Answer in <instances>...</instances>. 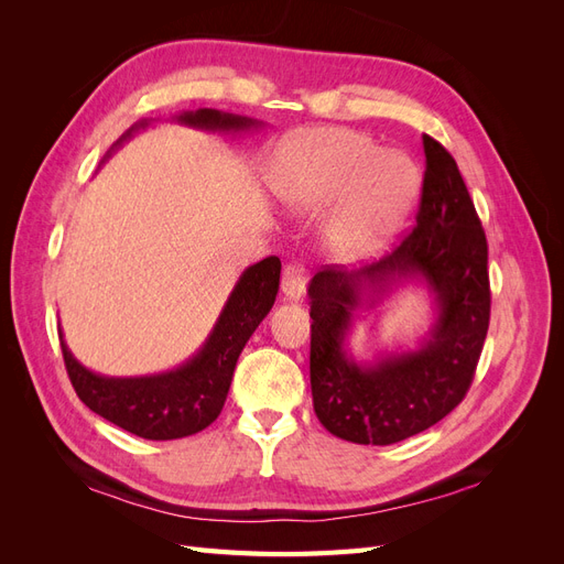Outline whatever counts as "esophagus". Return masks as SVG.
<instances>
[{
  "instance_id": "esophagus-1",
  "label": "esophagus",
  "mask_w": 564,
  "mask_h": 564,
  "mask_svg": "<svg viewBox=\"0 0 564 564\" xmlns=\"http://www.w3.org/2000/svg\"><path fill=\"white\" fill-rule=\"evenodd\" d=\"M305 268L301 263H289L282 272V294L286 301H299L305 292Z\"/></svg>"
}]
</instances>
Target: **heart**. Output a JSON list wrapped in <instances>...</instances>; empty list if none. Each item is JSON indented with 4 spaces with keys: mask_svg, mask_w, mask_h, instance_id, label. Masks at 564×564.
<instances>
[{
    "mask_svg": "<svg viewBox=\"0 0 564 564\" xmlns=\"http://www.w3.org/2000/svg\"><path fill=\"white\" fill-rule=\"evenodd\" d=\"M419 169L402 152H381L348 129H315L282 145L272 164L275 195L301 214H319L344 197L327 228L340 261L365 259L398 230L419 193Z\"/></svg>",
    "mask_w": 564,
    "mask_h": 564,
    "instance_id": "obj_1",
    "label": "heart"
}]
</instances>
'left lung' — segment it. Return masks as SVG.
<instances>
[{"instance_id":"8db88e82","label":"left lung","mask_w":564,"mask_h":564,"mask_svg":"<svg viewBox=\"0 0 564 564\" xmlns=\"http://www.w3.org/2000/svg\"><path fill=\"white\" fill-rule=\"evenodd\" d=\"M416 226L381 261L327 265L311 280V388L319 423L355 445H395L431 429L466 398L489 329L487 237L449 152L423 135ZM421 281L436 322L419 349L357 364L345 350L356 311Z\"/></svg>"}]
</instances>
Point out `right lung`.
Masks as SVG:
<instances>
[{"label": "right lung", "mask_w": 564, "mask_h": 564, "mask_svg": "<svg viewBox=\"0 0 564 564\" xmlns=\"http://www.w3.org/2000/svg\"><path fill=\"white\" fill-rule=\"evenodd\" d=\"M176 122L218 133H237L263 124L259 119L212 108L183 112ZM148 124L150 119L135 122L112 150ZM280 270L278 256L249 265L237 280L204 346L181 367L152 377L117 379L87 369L77 362L58 329L67 377L79 400L98 416L145 440H178L204 431L226 404L237 357L275 303Z\"/></svg>", "instance_id": "1"}]
</instances>
